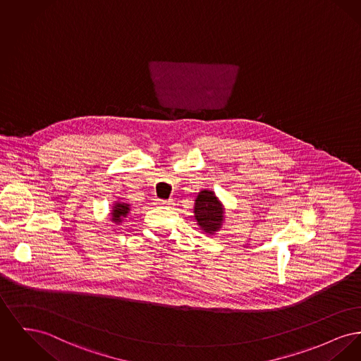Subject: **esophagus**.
Returning <instances> with one entry per match:
<instances>
[{"instance_id":"34e87169","label":"esophagus","mask_w":361,"mask_h":361,"mask_svg":"<svg viewBox=\"0 0 361 361\" xmlns=\"http://www.w3.org/2000/svg\"><path fill=\"white\" fill-rule=\"evenodd\" d=\"M155 204L157 206H171L173 202L171 200H162V199H157L155 200Z\"/></svg>"}]
</instances>
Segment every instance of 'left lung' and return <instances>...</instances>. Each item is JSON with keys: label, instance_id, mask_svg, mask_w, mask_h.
<instances>
[{"label": "left lung", "instance_id": "obj_1", "mask_svg": "<svg viewBox=\"0 0 361 361\" xmlns=\"http://www.w3.org/2000/svg\"><path fill=\"white\" fill-rule=\"evenodd\" d=\"M193 214L196 225L207 234H215L224 225L225 207L215 193L202 190L195 199Z\"/></svg>", "mask_w": 361, "mask_h": 361}]
</instances>
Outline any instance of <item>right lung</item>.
I'll list each match as a JSON object with an SVG mask.
<instances>
[{"mask_svg":"<svg viewBox=\"0 0 361 361\" xmlns=\"http://www.w3.org/2000/svg\"><path fill=\"white\" fill-rule=\"evenodd\" d=\"M129 212H130V204H128L126 202H120V200L114 202L113 209H111V212H110V215H111L110 219L116 225H120L124 221V218H127Z\"/></svg>","mask_w":361,"mask_h":361,"instance_id":"right-lung-1","label":"right lung"}]
</instances>
